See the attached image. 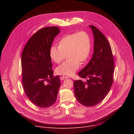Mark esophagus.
Masks as SVG:
<instances>
[{
  "mask_svg": "<svg viewBox=\"0 0 134 134\" xmlns=\"http://www.w3.org/2000/svg\"><path fill=\"white\" fill-rule=\"evenodd\" d=\"M62 79H66V78H69V77L67 76H66V75H62Z\"/></svg>",
  "mask_w": 134,
  "mask_h": 134,
  "instance_id": "obj_1",
  "label": "esophagus"
}]
</instances>
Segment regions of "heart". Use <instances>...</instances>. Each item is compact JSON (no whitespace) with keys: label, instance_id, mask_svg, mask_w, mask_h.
I'll use <instances>...</instances> for the list:
<instances>
[{"label":"heart","instance_id":"1","mask_svg":"<svg viewBox=\"0 0 134 134\" xmlns=\"http://www.w3.org/2000/svg\"><path fill=\"white\" fill-rule=\"evenodd\" d=\"M91 48L90 38L84 31L65 35L58 41V46L53 45L49 51L52 59L60 64L67 56L68 60L56 69L60 75L71 76L79 67V63H85L89 57Z\"/></svg>","mask_w":134,"mask_h":134}]
</instances>
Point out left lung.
Listing matches in <instances>:
<instances>
[{"label": "left lung", "mask_w": 134, "mask_h": 134, "mask_svg": "<svg viewBox=\"0 0 134 134\" xmlns=\"http://www.w3.org/2000/svg\"><path fill=\"white\" fill-rule=\"evenodd\" d=\"M94 35V53L88 64L78 75L87 78L74 81L77 100L87 107L94 106L107 96L114 81V60L110 45L96 27L89 26Z\"/></svg>", "instance_id": "8db88e82"}]
</instances>
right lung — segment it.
<instances>
[{
	"label": "right lung",
	"mask_w": 134,
	"mask_h": 134,
	"mask_svg": "<svg viewBox=\"0 0 134 134\" xmlns=\"http://www.w3.org/2000/svg\"><path fill=\"white\" fill-rule=\"evenodd\" d=\"M59 32L55 26L40 29L28 41L21 54L23 89L29 100L41 108H47L56 102L61 85L59 76H53L49 54L53 40Z\"/></svg>",
	"instance_id": "obj_1"
}]
</instances>
